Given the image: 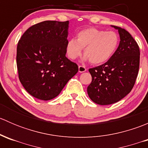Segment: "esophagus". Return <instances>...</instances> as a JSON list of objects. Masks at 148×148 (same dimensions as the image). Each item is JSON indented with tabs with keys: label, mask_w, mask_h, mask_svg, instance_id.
<instances>
[{
	"label": "esophagus",
	"mask_w": 148,
	"mask_h": 148,
	"mask_svg": "<svg viewBox=\"0 0 148 148\" xmlns=\"http://www.w3.org/2000/svg\"><path fill=\"white\" fill-rule=\"evenodd\" d=\"M86 71V68L84 66H79V72L82 73Z\"/></svg>",
	"instance_id": "obj_1"
}]
</instances>
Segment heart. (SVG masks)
<instances>
[{
	"label": "heart",
	"mask_w": 148,
	"mask_h": 148,
	"mask_svg": "<svg viewBox=\"0 0 148 148\" xmlns=\"http://www.w3.org/2000/svg\"><path fill=\"white\" fill-rule=\"evenodd\" d=\"M120 38L114 31H105L96 28H88L77 34V38L67 42L66 53L71 59H76L84 49V60H89L95 65L107 62L114 54Z\"/></svg>",
	"instance_id": "1"
}]
</instances>
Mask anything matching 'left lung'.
I'll list each match as a JSON object with an SVG mask.
<instances>
[{
  "instance_id": "obj_1",
  "label": "left lung",
  "mask_w": 148,
  "mask_h": 148,
  "mask_svg": "<svg viewBox=\"0 0 148 148\" xmlns=\"http://www.w3.org/2000/svg\"><path fill=\"white\" fill-rule=\"evenodd\" d=\"M120 41L114 54L104 64L89 69L92 82L89 98L96 104L108 105L121 100L135 85L140 66V49L128 31L118 26Z\"/></svg>"
}]
</instances>
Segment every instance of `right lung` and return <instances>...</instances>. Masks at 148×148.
Here are the masks:
<instances>
[{"label": "right lung", "mask_w": 148, "mask_h": 148, "mask_svg": "<svg viewBox=\"0 0 148 148\" xmlns=\"http://www.w3.org/2000/svg\"><path fill=\"white\" fill-rule=\"evenodd\" d=\"M68 28L69 21H45L28 28L18 43L19 80L35 98H55L78 71L66 57Z\"/></svg>", "instance_id": "1"}]
</instances>
